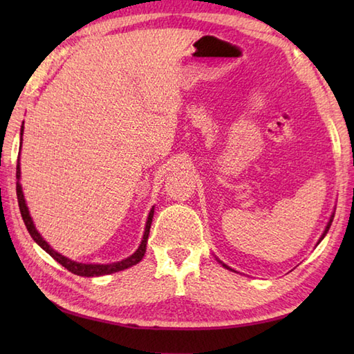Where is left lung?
I'll use <instances>...</instances> for the list:
<instances>
[{"label":"left lung","mask_w":354,"mask_h":354,"mask_svg":"<svg viewBox=\"0 0 354 354\" xmlns=\"http://www.w3.org/2000/svg\"><path fill=\"white\" fill-rule=\"evenodd\" d=\"M333 217H335V214H332V217H330V222L327 223V227H326V231H324V234H322V236H321V239H319V242H321V240H322V239H324V236L327 234V231H328V228H330V225H332V222H333ZM319 242H318V243H319ZM219 263H222V261H219ZM222 265H223V263H222ZM223 266H225V268H227V269H230V268H228L227 265H223Z\"/></svg>","instance_id":"obj_1"}]
</instances>
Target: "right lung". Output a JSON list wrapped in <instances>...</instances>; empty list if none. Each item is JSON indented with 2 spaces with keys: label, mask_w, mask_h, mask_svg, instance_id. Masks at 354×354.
<instances>
[{
  "label": "right lung",
  "mask_w": 354,
  "mask_h": 354,
  "mask_svg": "<svg viewBox=\"0 0 354 354\" xmlns=\"http://www.w3.org/2000/svg\"><path fill=\"white\" fill-rule=\"evenodd\" d=\"M21 135H22V129H21ZM19 176H21V170H19V164H18L17 165V179H19ZM17 196H18V204H19V212H21V216H22V221H24L26 227L30 232V236L33 237L35 242L39 245L45 252H48L53 259H55L57 263H61L64 268L68 269L70 272H73V274L80 275V277H100V275L114 274V272H118V270H123V269H127V268H131L133 265H137V263L141 261V259L145 257L146 243H147L149 231H150V223H152V219H153V208L150 209V213H149L145 236H142L141 245H140L138 250L131 255V257H127V259H124L122 261H117V263H109V265H85V263H77V261H73L70 259L64 257V255H61V254L53 250V248L41 237L39 232H37L36 228H35L32 217H30V214H28V208L26 205L24 194H22L19 183H17Z\"/></svg>",
  "instance_id": "add662e5"
}]
</instances>
